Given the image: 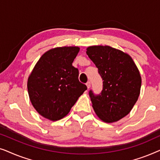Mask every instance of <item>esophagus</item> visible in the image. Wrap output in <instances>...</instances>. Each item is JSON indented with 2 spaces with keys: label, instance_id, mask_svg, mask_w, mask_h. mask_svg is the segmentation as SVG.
Returning <instances> with one entry per match:
<instances>
[{
  "label": "esophagus",
  "instance_id": "obj_1",
  "mask_svg": "<svg viewBox=\"0 0 160 160\" xmlns=\"http://www.w3.org/2000/svg\"><path fill=\"white\" fill-rule=\"evenodd\" d=\"M86 85H87V88L88 89H89L90 88V87H91V83H90V82H88L86 84Z\"/></svg>",
  "mask_w": 160,
  "mask_h": 160
}]
</instances>
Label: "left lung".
Masks as SVG:
<instances>
[{
	"label": "left lung",
	"instance_id": "obj_1",
	"mask_svg": "<svg viewBox=\"0 0 160 160\" xmlns=\"http://www.w3.org/2000/svg\"><path fill=\"white\" fill-rule=\"evenodd\" d=\"M87 54L98 68L102 90L89 92L94 111L102 121H119L130 112L139 97L141 77L129 54L109 46H92Z\"/></svg>",
	"mask_w": 160,
	"mask_h": 160
}]
</instances>
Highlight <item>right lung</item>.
<instances>
[{"mask_svg":"<svg viewBox=\"0 0 160 160\" xmlns=\"http://www.w3.org/2000/svg\"><path fill=\"white\" fill-rule=\"evenodd\" d=\"M79 48L57 47L45 52L28 80L30 102L39 114L51 121L65 117L87 90L72 65Z\"/></svg>","mask_w":160,"mask_h":160,"instance_id":"obj_1","label":"right lung"}]
</instances>
